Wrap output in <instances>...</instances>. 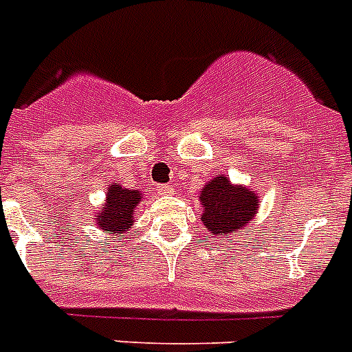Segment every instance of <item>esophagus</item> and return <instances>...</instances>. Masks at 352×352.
Returning a JSON list of instances; mask_svg holds the SVG:
<instances>
[{"label": "esophagus", "mask_w": 352, "mask_h": 352, "mask_svg": "<svg viewBox=\"0 0 352 352\" xmlns=\"http://www.w3.org/2000/svg\"><path fill=\"white\" fill-rule=\"evenodd\" d=\"M157 190V193H159V195H173V186H166V184H159L155 188Z\"/></svg>", "instance_id": "34e87169"}]
</instances>
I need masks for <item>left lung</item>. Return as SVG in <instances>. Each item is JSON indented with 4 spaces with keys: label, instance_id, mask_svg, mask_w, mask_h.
I'll return each mask as SVG.
<instances>
[{
    "label": "left lung",
    "instance_id": "8db88e82",
    "mask_svg": "<svg viewBox=\"0 0 352 352\" xmlns=\"http://www.w3.org/2000/svg\"><path fill=\"white\" fill-rule=\"evenodd\" d=\"M201 221L215 239L233 241L250 228L258 213L260 195L244 184H233L230 177L215 175L199 193Z\"/></svg>",
    "mask_w": 352,
    "mask_h": 352
}]
</instances>
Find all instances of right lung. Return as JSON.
Segmentation results:
<instances>
[{"mask_svg": "<svg viewBox=\"0 0 352 352\" xmlns=\"http://www.w3.org/2000/svg\"><path fill=\"white\" fill-rule=\"evenodd\" d=\"M139 202H142L141 191L128 190L119 182H110L104 202L92 215L96 228L108 235V239H116L119 233L126 235L135 222V208Z\"/></svg>", "mask_w": 352, "mask_h": 352, "instance_id": "obj_1", "label": "right lung"}]
</instances>
